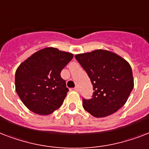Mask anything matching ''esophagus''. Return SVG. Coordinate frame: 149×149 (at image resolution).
Instances as JSON below:
<instances>
[{
  "mask_svg": "<svg viewBox=\"0 0 149 149\" xmlns=\"http://www.w3.org/2000/svg\"><path fill=\"white\" fill-rule=\"evenodd\" d=\"M74 90L76 91V92H79V88H78V86H76V87H74Z\"/></svg>",
  "mask_w": 149,
  "mask_h": 149,
  "instance_id": "34e87169",
  "label": "esophagus"
}]
</instances>
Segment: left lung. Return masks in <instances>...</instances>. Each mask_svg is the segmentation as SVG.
I'll return each instance as SVG.
<instances>
[{"instance_id": "1", "label": "left lung", "mask_w": 149, "mask_h": 149, "mask_svg": "<svg viewBox=\"0 0 149 149\" xmlns=\"http://www.w3.org/2000/svg\"><path fill=\"white\" fill-rule=\"evenodd\" d=\"M75 59L90 78L94 91L89 100L82 97L84 109L95 117L109 116L120 109L134 88L130 64L104 49L77 54Z\"/></svg>"}]
</instances>
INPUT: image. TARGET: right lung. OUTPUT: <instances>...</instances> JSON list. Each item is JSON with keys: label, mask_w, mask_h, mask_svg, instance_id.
Wrapping results in <instances>:
<instances>
[{"label": "right lung", "mask_w": 149, "mask_h": 149, "mask_svg": "<svg viewBox=\"0 0 149 149\" xmlns=\"http://www.w3.org/2000/svg\"><path fill=\"white\" fill-rule=\"evenodd\" d=\"M73 54L48 47L33 54L15 72V88L27 108L48 115L61 107L69 89L61 76Z\"/></svg>", "instance_id": "add662e5"}]
</instances>
